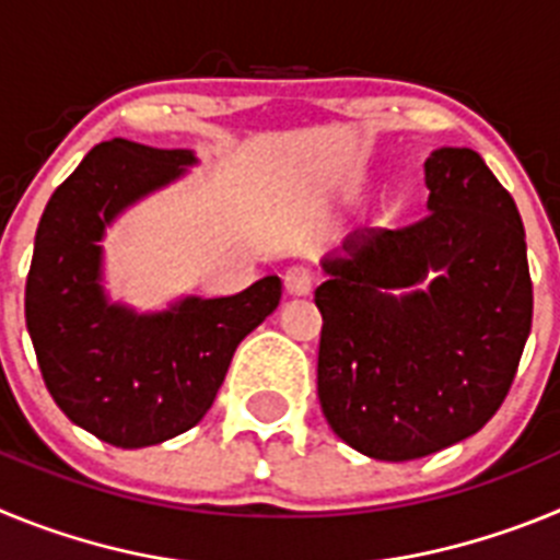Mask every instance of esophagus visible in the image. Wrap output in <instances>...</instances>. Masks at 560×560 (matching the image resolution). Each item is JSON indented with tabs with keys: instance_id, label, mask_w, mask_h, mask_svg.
<instances>
[{
	"instance_id": "1",
	"label": "esophagus",
	"mask_w": 560,
	"mask_h": 560,
	"mask_svg": "<svg viewBox=\"0 0 560 560\" xmlns=\"http://www.w3.org/2000/svg\"><path fill=\"white\" fill-rule=\"evenodd\" d=\"M283 283H285V291L294 296H305L311 294V289H314V275H311V269H305V266H291V269H285L283 275Z\"/></svg>"
}]
</instances>
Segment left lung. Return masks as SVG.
Segmentation results:
<instances>
[{"mask_svg": "<svg viewBox=\"0 0 560 560\" xmlns=\"http://www.w3.org/2000/svg\"><path fill=\"white\" fill-rule=\"evenodd\" d=\"M429 215L323 257L316 393L350 448L387 463L471 438L502 407L533 323L516 201L471 148H438Z\"/></svg>", "mask_w": 560, "mask_h": 560, "instance_id": "obj_1", "label": "left lung"}]
</instances>
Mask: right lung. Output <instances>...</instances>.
Wrapping results in <instances>:
<instances>
[{
	"mask_svg": "<svg viewBox=\"0 0 560 560\" xmlns=\"http://www.w3.org/2000/svg\"><path fill=\"white\" fill-rule=\"evenodd\" d=\"M187 148L101 142L52 192L36 230L24 316L61 412L117 448L156 446L199 423L235 348L280 305L269 275L232 296L187 294L165 311L112 303L103 237L128 207L196 165Z\"/></svg>",
	"mask_w": 560,
	"mask_h": 560,
	"instance_id": "1",
	"label": "right lung"
}]
</instances>
